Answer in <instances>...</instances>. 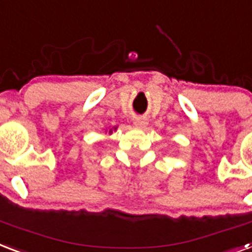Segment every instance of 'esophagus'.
<instances>
[{"mask_svg":"<svg viewBox=\"0 0 252 252\" xmlns=\"http://www.w3.org/2000/svg\"><path fill=\"white\" fill-rule=\"evenodd\" d=\"M134 125L138 126V127H143V126L147 125V120H144V118H142V117H138V118L134 120Z\"/></svg>","mask_w":252,"mask_h":252,"instance_id":"esophagus-1","label":"esophagus"}]
</instances>
